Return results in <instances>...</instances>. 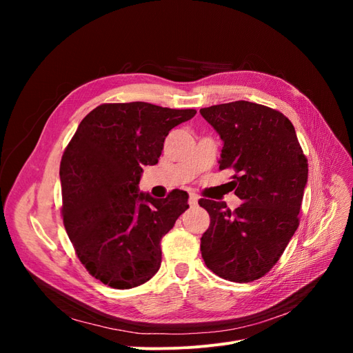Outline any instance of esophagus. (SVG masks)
Wrapping results in <instances>:
<instances>
[{
    "instance_id": "obj_1",
    "label": "esophagus",
    "mask_w": 353,
    "mask_h": 353,
    "mask_svg": "<svg viewBox=\"0 0 353 353\" xmlns=\"http://www.w3.org/2000/svg\"><path fill=\"white\" fill-rule=\"evenodd\" d=\"M197 201H199V196H197L196 193H190V194H188V203H190V206H196Z\"/></svg>"
}]
</instances>
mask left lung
Here are the masks:
<instances>
[{
    "mask_svg": "<svg viewBox=\"0 0 353 353\" xmlns=\"http://www.w3.org/2000/svg\"><path fill=\"white\" fill-rule=\"evenodd\" d=\"M200 113L221 135L219 169L234 170L232 190L243 200L236 210L199 200L210 216L201 258L221 279L250 283L271 271L299 227L307 159L293 123L279 110L240 100Z\"/></svg>",
    "mask_w": 353,
    "mask_h": 353,
    "instance_id": "1",
    "label": "left lung"
}]
</instances>
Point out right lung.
Returning a JSON list of instances; mask_svg holds the SVG:
<instances>
[{
	"label": "right lung",
	"instance_id": "obj_1",
	"mask_svg": "<svg viewBox=\"0 0 353 353\" xmlns=\"http://www.w3.org/2000/svg\"><path fill=\"white\" fill-rule=\"evenodd\" d=\"M194 109L105 103L79 123L60 162L61 216L87 271L126 290L147 283L162 263L160 240L188 209V194L138 193L143 166L156 165L165 138Z\"/></svg>",
	"mask_w": 353,
	"mask_h": 353
}]
</instances>
